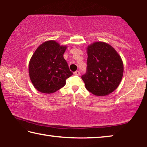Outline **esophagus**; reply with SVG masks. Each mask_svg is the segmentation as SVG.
<instances>
[{
  "instance_id": "1",
  "label": "esophagus",
  "mask_w": 147,
  "mask_h": 147,
  "mask_svg": "<svg viewBox=\"0 0 147 147\" xmlns=\"http://www.w3.org/2000/svg\"><path fill=\"white\" fill-rule=\"evenodd\" d=\"M74 75H77V76H79L80 74V72L79 71H76L74 73Z\"/></svg>"
}]
</instances>
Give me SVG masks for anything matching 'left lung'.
<instances>
[{
	"instance_id": "8db88e82",
	"label": "left lung",
	"mask_w": 147,
	"mask_h": 147,
	"mask_svg": "<svg viewBox=\"0 0 147 147\" xmlns=\"http://www.w3.org/2000/svg\"><path fill=\"white\" fill-rule=\"evenodd\" d=\"M86 73L82 76L86 88L96 96H105L117 88L123 75L121 56L110 45L95 42L87 49Z\"/></svg>"
}]
</instances>
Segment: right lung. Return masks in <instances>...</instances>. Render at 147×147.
Instances as JSON below:
<instances>
[{"label": "right lung", "instance_id": "1", "mask_svg": "<svg viewBox=\"0 0 147 147\" xmlns=\"http://www.w3.org/2000/svg\"><path fill=\"white\" fill-rule=\"evenodd\" d=\"M66 46L54 40L40 45L29 62L28 72L34 88L41 93L50 94L65 85L66 79L73 75L63 58Z\"/></svg>", "mask_w": 147, "mask_h": 147}]
</instances>
